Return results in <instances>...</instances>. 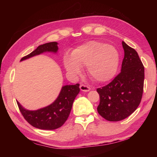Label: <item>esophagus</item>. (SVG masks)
<instances>
[{"label": "esophagus", "instance_id": "1", "mask_svg": "<svg viewBox=\"0 0 157 157\" xmlns=\"http://www.w3.org/2000/svg\"><path fill=\"white\" fill-rule=\"evenodd\" d=\"M79 88H80V90L82 91L88 92L90 91V87H89L88 86H86V85H84V84H81L80 86H79Z\"/></svg>", "mask_w": 157, "mask_h": 157}]
</instances>
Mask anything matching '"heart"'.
<instances>
[{
    "label": "heart",
    "instance_id": "1",
    "mask_svg": "<svg viewBox=\"0 0 157 157\" xmlns=\"http://www.w3.org/2000/svg\"><path fill=\"white\" fill-rule=\"evenodd\" d=\"M119 59V52L115 47L91 41L73 50L71 56H65L63 64L73 77L79 75L81 67L86 66L87 73L93 80L106 82L115 75Z\"/></svg>",
    "mask_w": 157,
    "mask_h": 157
}]
</instances>
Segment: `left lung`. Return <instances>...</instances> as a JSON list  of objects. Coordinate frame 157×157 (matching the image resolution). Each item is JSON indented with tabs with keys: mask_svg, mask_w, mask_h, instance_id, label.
Returning a JSON list of instances; mask_svg holds the SVG:
<instances>
[{
	"mask_svg": "<svg viewBox=\"0 0 157 157\" xmlns=\"http://www.w3.org/2000/svg\"><path fill=\"white\" fill-rule=\"evenodd\" d=\"M121 72L109 84L97 89L98 113L109 121L127 118L139 107L144 85V66L137 52L124 41Z\"/></svg>",
	"mask_w": 157,
	"mask_h": 157,
	"instance_id": "8db88e82",
	"label": "left lung"
}]
</instances>
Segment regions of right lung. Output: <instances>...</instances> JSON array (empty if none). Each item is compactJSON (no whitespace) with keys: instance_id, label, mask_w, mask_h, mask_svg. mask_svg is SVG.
<instances>
[{"instance_id":"right-lung-1","label":"right lung","mask_w":157,"mask_h":157,"mask_svg":"<svg viewBox=\"0 0 157 157\" xmlns=\"http://www.w3.org/2000/svg\"><path fill=\"white\" fill-rule=\"evenodd\" d=\"M57 42H50L40 45L34 51L23 57L21 61L46 52L57 53ZM79 86V84L62 86L57 99L51 105L35 111L25 109L18 101L17 102L21 113L32 126L40 129H55L62 127L68 119L73 101L80 91Z\"/></svg>"}]
</instances>
